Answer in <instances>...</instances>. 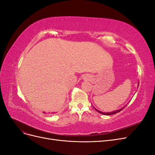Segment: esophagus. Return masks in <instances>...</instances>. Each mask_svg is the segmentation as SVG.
Wrapping results in <instances>:
<instances>
[{
	"instance_id": "obj_1",
	"label": "esophagus",
	"mask_w": 155,
	"mask_h": 155,
	"mask_svg": "<svg viewBox=\"0 0 155 155\" xmlns=\"http://www.w3.org/2000/svg\"><path fill=\"white\" fill-rule=\"evenodd\" d=\"M90 77H89L88 76H85V77H84V79H85V80H89V79H90Z\"/></svg>"
}]
</instances>
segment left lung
I'll return each instance as SVG.
<instances>
[{
  "instance_id": "8db88e82",
  "label": "left lung",
  "mask_w": 155,
  "mask_h": 155,
  "mask_svg": "<svg viewBox=\"0 0 155 155\" xmlns=\"http://www.w3.org/2000/svg\"><path fill=\"white\" fill-rule=\"evenodd\" d=\"M138 85H139V84H138ZM125 107H124L123 108H121V109H119V110H115V111H114V112H101V111H100V110H97L96 109H95L94 107V108L95 110H96L97 112H100V113H101V114H104V115H112V114H114L118 113V112H120L121 110H122L123 109H124V108H125Z\"/></svg>"
}]
</instances>
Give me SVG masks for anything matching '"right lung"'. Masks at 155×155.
I'll list each match as a JSON object with an SVG mask.
<instances>
[{
    "label": "right lung",
    "instance_id": "obj_1",
    "mask_svg": "<svg viewBox=\"0 0 155 155\" xmlns=\"http://www.w3.org/2000/svg\"><path fill=\"white\" fill-rule=\"evenodd\" d=\"M45 113H46V112H45Z\"/></svg>",
    "mask_w": 155,
    "mask_h": 155
}]
</instances>
